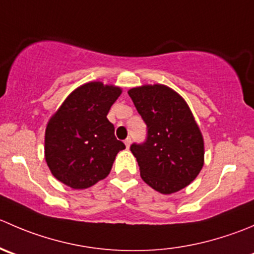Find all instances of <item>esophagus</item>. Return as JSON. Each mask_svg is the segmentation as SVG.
Returning <instances> with one entry per match:
<instances>
[{
    "mask_svg": "<svg viewBox=\"0 0 254 254\" xmlns=\"http://www.w3.org/2000/svg\"><path fill=\"white\" fill-rule=\"evenodd\" d=\"M125 146L127 147V149H129L130 147V144H131V139H130V137H127V139H125Z\"/></svg>",
    "mask_w": 254,
    "mask_h": 254,
    "instance_id": "esophagus-1",
    "label": "esophagus"
}]
</instances>
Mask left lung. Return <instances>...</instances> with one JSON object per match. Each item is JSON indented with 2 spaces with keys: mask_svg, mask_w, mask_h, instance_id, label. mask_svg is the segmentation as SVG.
I'll return each mask as SVG.
<instances>
[{
  "mask_svg": "<svg viewBox=\"0 0 254 254\" xmlns=\"http://www.w3.org/2000/svg\"><path fill=\"white\" fill-rule=\"evenodd\" d=\"M147 127L146 140L130 146L141 179L164 195L185 189L203 166V137L184 98L162 84L127 92Z\"/></svg>",
  "mask_w": 254,
  "mask_h": 254,
  "instance_id": "1",
  "label": "left lung"
}]
</instances>
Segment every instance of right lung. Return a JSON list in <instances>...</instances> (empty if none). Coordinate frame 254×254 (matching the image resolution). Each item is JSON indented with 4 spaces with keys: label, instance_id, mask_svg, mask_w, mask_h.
<instances>
[{
    "label": "right lung",
    "instance_id": "obj_1",
    "mask_svg": "<svg viewBox=\"0 0 254 254\" xmlns=\"http://www.w3.org/2000/svg\"><path fill=\"white\" fill-rule=\"evenodd\" d=\"M122 88L89 82L73 90L49 119L44 156L52 175L82 190L105 179L115 156L125 149L107 115Z\"/></svg>",
    "mask_w": 254,
    "mask_h": 254
}]
</instances>
